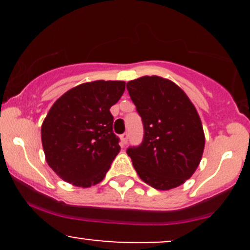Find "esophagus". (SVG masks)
Instances as JSON below:
<instances>
[{
	"instance_id": "34e87169",
	"label": "esophagus",
	"mask_w": 250,
	"mask_h": 250,
	"mask_svg": "<svg viewBox=\"0 0 250 250\" xmlns=\"http://www.w3.org/2000/svg\"><path fill=\"white\" fill-rule=\"evenodd\" d=\"M128 133H125V134H122L121 135V140H122V143L123 145H125V143H127V141H128Z\"/></svg>"
}]
</instances>
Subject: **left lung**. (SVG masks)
Returning <instances> with one entry per match:
<instances>
[{
    "mask_svg": "<svg viewBox=\"0 0 250 250\" xmlns=\"http://www.w3.org/2000/svg\"><path fill=\"white\" fill-rule=\"evenodd\" d=\"M127 89L145 127L143 142L127 150L137 175L159 190L183 185L199 167L205 149L196 108L179 85L156 75L129 81Z\"/></svg>",
    "mask_w": 250,
    "mask_h": 250,
    "instance_id": "left-lung-1",
    "label": "left lung"
}]
</instances>
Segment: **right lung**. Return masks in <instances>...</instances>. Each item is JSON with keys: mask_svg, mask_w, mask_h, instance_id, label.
Listing matches in <instances>:
<instances>
[{"mask_svg": "<svg viewBox=\"0 0 250 250\" xmlns=\"http://www.w3.org/2000/svg\"><path fill=\"white\" fill-rule=\"evenodd\" d=\"M125 89V81L82 83L51 105L41 127L42 147L48 166L65 182L88 188L104 179L121 149L109 109Z\"/></svg>", "mask_w": 250, "mask_h": 250, "instance_id": "1", "label": "right lung"}]
</instances>
